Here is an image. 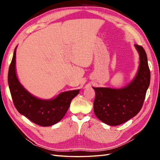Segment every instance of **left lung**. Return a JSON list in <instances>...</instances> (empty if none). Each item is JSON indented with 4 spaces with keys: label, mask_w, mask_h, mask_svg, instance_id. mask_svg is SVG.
I'll return each instance as SVG.
<instances>
[{
    "label": "left lung",
    "mask_w": 160,
    "mask_h": 160,
    "mask_svg": "<svg viewBox=\"0 0 160 160\" xmlns=\"http://www.w3.org/2000/svg\"><path fill=\"white\" fill-rule=\"evenodd\" d=\"M140 56L138 72L134 80L122 89L95 88L94 113L103 123L115 126L136 115L142 108L150 83V70L143 48L135 45Z\"/></svg>",
    "instance_id": "left-lung-1"
}]
</instances>
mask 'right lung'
I'll use <instances>...</instances> for the list:
<instances>
[{
  "instance_id": "1",
  "label": "right lung",
  "mask_w": 160,
  "mask_h": 160,
  "mask_svg": "<svg viewBox=\"0 0 160 160\" xmlns=\"http://www.w3.org/2000/svg\"><path fill=\"white\" fill-rule=\"evenodd\" d=\"M15 48L8 73V83L14 107L21 114L41 126L59 122L68 110L79 90L63 92L52 100H41L31 95L20 84L15 71Z\"/></svg>"
}]
</instances>
